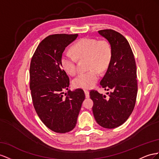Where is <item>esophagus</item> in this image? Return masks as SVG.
<instances>
[{
	"instance_id": "1",
	"label": "esophagus",
	"mask_w": 159,
	"mask_h": 159,
	"mask_svg": "<svg viewBox=\"0 0 159 159\" xmlns=\"http://www.w3.org/2000/svg\"><path fill=\"white\" fill-rule=\"evenodd\" d=\"M84 94H85V97H86V98H89L90 95H89V90H84Z\"/></svg>"
}]
</instances>
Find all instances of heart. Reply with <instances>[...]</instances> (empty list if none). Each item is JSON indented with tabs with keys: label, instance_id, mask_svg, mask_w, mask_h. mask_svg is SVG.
<instances>
[{
	"label": "heart",
	"instance_id": "obj_1",
	"mask_svg": "<svg viewBox=\"0 0 159 159\" xmlns=\"http://www.w3.org/2000/svg\"><path fill=\"white\" fill-rule=\"evenodd\" d=\"M72 52L78 58H87V66L90 70L80 73L72 81L76 88L90 89L99 79V72L107 69L109 65L112 51L111 45L106 40H98L93 38H84L72 47ZM70 52H64L61 64L68 73L73 75L76 72V59Z\"/></svg>",
	"mask_w": 159,
	"mask_h": 159
}]
</instances>
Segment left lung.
I'll use <instances>...</instances> for the list:
<instances>
[{
  "label": "left lung",
  "instance_id": "8db88e82",
  "mask_svg": "<svg viewBox=\"0 0 159 159\" xmlns=\"http://www.w3.org/2000/svg\"><path fill=\"white\" fill-rule=\"evenodd\" d=\"M109 43L112 54L107 70L100 84L108 97L96 90L90 92L93 112L97 123L106 129L120 126L132 113L137 94V67L130 44L123 36L112 29L98 30Z\"/></svg>",
  "mask_w": 159,
  "mask_h": 159
}]
</instances>
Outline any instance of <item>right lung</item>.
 <instances>
[{
	"mask_svg": "<svg viewBox=\"0 0 159 159\" xmlns=\"http://www.w3.org/2000/svg\"><path fill=\"white\" fill-rule=\"evenodd\" d=\"M78 34H57L43 40L36 49L30 66V89L34 109L44 125L58 133H66L76 124L85 98L82 89L68 91L69 78L61 59L65 48Z\"/></svg>",
	"mask_w": 159,
	"mask_h": 159,
	"instance_id": "obj_1",
	"label": "right lung"
}]
</instances>
